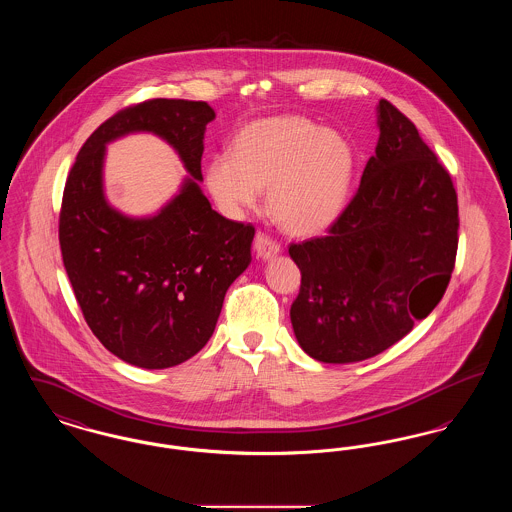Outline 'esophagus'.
Returning a JSON list of instances; mask_svg holds the SVG:
<instances>
[{
    "instance_id": "34e87169",
    "label": "esophagus",
    "mask_w": 512,
    "mask_h": 512,
    "mask_svg": "<svg viewBox=\"0 0 512 512\" xmlns=\"http://www.w3.org/2000/svg\"><path fill=\"white\" fill-rule=\"evenodd\" d=\"M253 249H255V253L263 259V261H268V259H272V257H276L278 253H280V244H276L272 238H268L267 234H257L255 236V242H253Z\"/></svg>"
}]
</instances>
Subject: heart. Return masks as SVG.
Instances as JSON below:
<instances>
[{
    "label": "heart",
    "instance_id": "b5f03b06",
    "mask_svg": "<svg viewBox=\"0 0 512 512\" xmlns=\"http://www.w3.org/2000/svg\"><path fill=\"white\" fill-rule=\"evenodd\" d=\"M230 151L205 167L207 192L226 217L255 209L261 190L270 217L295 236L320 234L345 211L355 151L340 132L297 115L268 117L245 124Z\"/></svg>",
    "mask_w": 512,
    "mask_h": 512
}]
</instances>
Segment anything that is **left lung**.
I'll return each instance as SVG.
<instances>
[{
    "label": "left lung",
    "instance_id": "1",
    "mask_svg": "<svg viewBox=\"0 0 512 512\" xmlns=\"http://www.w3.org/2000/svg\"><path fill=\"white\" fill-rule=\"evenodd\" d=\"M361 186L324 238L290 245L301 290L290 309L301 349L347 365L386 351L447 290L459 207L449 172L390 101Z\"/></svg>",
    "mask_w": 512,
    "mask_h": 512
}]
</instances>
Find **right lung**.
<instances>
[{"mask_svg":"<svg viewBox=\"0 0 512 512\" xmlns=\"http://www.w3.org/2000/svg\"><path fill=\"white\" fill-rule=\"evenodd\" d=\"M205 101L151 99L128 107L86 140L65 184L59 217L63 265L90 330L128 365L169 368L213 336L226 290L251 263L255 228L224 219L199 182ZM167 141L189 172L153 216L132 218L104 195L106 146L130 133Z\"/></svg>","mask_w":512,"mask_h":512,"instance_id":"add662e5","label":"right lung"}]
</instances>
